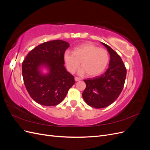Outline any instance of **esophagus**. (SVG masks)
I'll return each mask as SVG.
<instances>
[{"instance_id":"34e87169","label":"esophagus","mask_w":150,"mask_h":150,"mask_svg":"<svg viewBox=\"0 0 150 150\" xmlns=\"http://www.w3.org/2000/svg\"><path fill=\"white\" fill-rule=\"evenodd\" d=\"M74 79H75V81H80V80H81V78H78V77H75Z\"/></svg>"}]
</instances>
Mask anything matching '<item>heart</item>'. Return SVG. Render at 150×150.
Instances as JSON below:
<instances>
[{
  "mask_svg": "<svg viewBox=\"0 0 150 150\" xmlns=\"http://www.w3.org/2000/svg\"><path fill=\"white\" fill-rule=\"evenodd\" d=\"M64 60L68 71L73 73L81 64L79 74L86 73L90 77L100 75L106 69L110 61L107 50L99 48L91 43H84L76 47L74 52L67 50L64 53Z\"/></svg>",
  "mask_w": 150,
  "mask_h": 150,
  "instance_id": "b5f03b06",
  "label": "heart"
}]
</instances>
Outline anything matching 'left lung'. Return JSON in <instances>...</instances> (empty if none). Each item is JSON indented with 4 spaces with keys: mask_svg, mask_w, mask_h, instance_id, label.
I'll list each match as a JSON object with an SVG mask.
<instances>
[{
    "mask_svg": "<svg viewBox=\"0 0 150 150\" xmlns=\"http://www.w3.org/2000/svg\"><path fill=\"white\" fill-rule=\"evenodd\" d=\"M110 54L109 67L103 74L84 81L86 87L83 98L89 106L104 108L110 105L121 94L126 76V68L121 57L108 45L101 42Z\"/></svg>",
    "mask_w": 150,
    "mask_h": 150,
    "instance_id": "left-lung-1",
    "label": "left lung"
}]
</instances>
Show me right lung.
Masks as SVG:
<instances>
[{
  "instance_id": "add662e5",
  "label": "right lung",
  "mask_w": 150,
  "mask_h": 150,
  "mask_svg": "<svg viewBox=\"0 0 150 150\" xmlns=\"http://www.w3.org/2000/svg\"><path fill=\"white\" fill-rule=\"evenodd\" d=\"M69 44L62 40L44 42L28 53L22 64L24 83L30 96L43 106L57 105L75 83L74 77L64 66V53ZM47 67L50 73L43 75L39 67Z\"/></svg>"
}]
</instances>
